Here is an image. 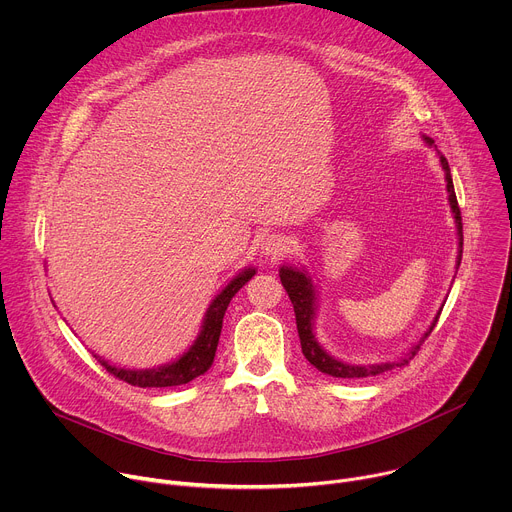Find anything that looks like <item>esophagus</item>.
Here are the masks:
<instances>
[{"mask_svg":"<svg viewBox=\"0 0 512 512\" xmlns=\"http://www.w3.org/2000/svg\"><path fill=\"white\" fill-rule=\"evenodd\" d=\"M289 249H291V241H289V237H285V235H277V233L267 235V237L263 239V243H261V253H263L265 257H269V259L285 257V255L289 253Z\"/></svg>","mask_w":512,"mask_h":512,"instance_id":"1","label":"esophagus"}]
</instances>
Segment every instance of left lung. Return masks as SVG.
<instances>
[{
    "instance_id": "8db88e82",
    "label": "left lung",
    "mask_w": 512,
    "mask_h": 512,
    "mask_svg": "<svg viewBox=\"0 0 512 512\" xmlns=\"http://www.w3.org/2000/svg\"><path fill=\"white\" fill-rule=\"evenodd\" d=\"M425 141L431 145L433 141L429 137H425ZM442 168L446 172V186H448V200L456 218V229H458V241H460V253H458V265L462 261V245H464V235H462V214H460V206H458V198L454 192V182H452V174H450V166L448 160L444 156H440ZM279 277L281 283L287 291V296L294 304V312H296V324H298V334H300V344H302V352L308 358V362L312 367H316L320 373L330 375V377H338V379H364V377H375L381 375L385 371H391L395 367H403V364H409V360L419 352L421 342L431 334V330L437 324V318L431 322L429 330L423 334V338L399 360V362H381V364H350V362H342L334 356H330L320 342L316 340L314 334V318H316V289L312 283V277L308 275V271L304 269H296V267H287L283 265L279 269Z\"/></svg>"
}]
</instances>
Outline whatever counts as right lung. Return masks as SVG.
<instances>
[{
  "label": "right lung",
  "mask_w": 512,
  "mask_h": 512,
  "mask_svg": "<svg viewBox=\"0 0 512 512\" xmlns=\"http://www.w3.org/2000/svg\"><path fill=\"white\" fill-rule=\"evenodd\" d=\"M255 275V269H245L239 275H235L227 287L218 294L212 304L206 310L204 322H202V330L198 334V338L194 340V344L188 348V352H184L178 360L164 364V367L158 369H145V371H133V369H119L109 364L107 360H103L101 356L95 354V358L101 362V367L107 369L109 375H113L119 381H125L133 387H154V389H162V387H178V385H186L190 381H194L196 377L204 375L210 364L214 360V352L218 346V338H221V330H223V318L225 312L233 300V296L237 291Z\"/></svg>",
  "instance_id": "1"
}]
</instances>
